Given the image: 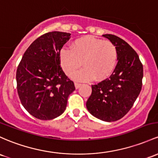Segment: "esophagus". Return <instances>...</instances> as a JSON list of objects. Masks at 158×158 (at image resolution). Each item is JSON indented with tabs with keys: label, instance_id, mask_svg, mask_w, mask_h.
Returning a JSON list of instances; mask_svg holds the SVG:
<instances>
[{
	"label": "esophagus",
	"instance_id": "esophagus-1",
	"mask_svg": "<svg viewBox=\"0 0 158 158\" xmlns=\"http://www.w3.org/2000/svg\"><path fill=\"white\" fill-rule=\"evenodd\" d=\"M81 85H82V84H80V83H78V82L75 83V87H76V89H78V88H80Z\"/></svg>",
	"mask_w": 158,
	"mask_h": 158
}]
</instances>
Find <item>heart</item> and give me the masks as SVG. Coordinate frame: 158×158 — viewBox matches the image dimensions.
<instances>
[{"mask_svg":"<svg viewBox=\"0 0 158 158\" xmlns=\"http://www.w3.org/2000/svg\"><path fill=\"white\" fill-rule=\"evenodd\" d=\"M59 59L60 66L67 76H72L83 62L84 68L73 75L76 80L89 81L95 78L102 81L110 77L115 70L118 51L110 41L85 36L76 40L71 48H61Z\"/></svg>","mask_w":158,"mask_h":158,"instance_id":"1","label":"heart"}]
</instances>
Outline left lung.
I'll use <instances>...</instances> for the list:
<instances>
[{"instance_id":"8db88e82","label":"left lung","mask_w":158,"mask_h":158,"mask_svg":"<svg viewBox=\"0 0 158 158\" xmlns=\"http://www.w3.org/2000/svg\"><path fill=\"white\" fill-rule=\"evenodd\" d=\"M103 37L115 46L118 63L110 77L91 85L86 107L94 117L111 122L121 119L132 108L142 89L143 67L136 51L124 40L112 34Z\"/></svg>"}]
</instances>
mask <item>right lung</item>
Masks as SVG:
<instances>
[{"label": "right lung", "mask_w": 158, "mask_h": 158, "mask_svg": "<svg viewBox=\"0 0 158 158\" xmlns=\"http://www.w3.org/2000/svg\"><path fill=\"white\" fill-rule=\"evenodd\" d=\"M70 34L52 31L38 37L24 53L16 70L22 106L40 120H51L66 110L75 85L60 67L59 53Z\"/></svg>", "instance_id": "obj_1"}]
</instances>
